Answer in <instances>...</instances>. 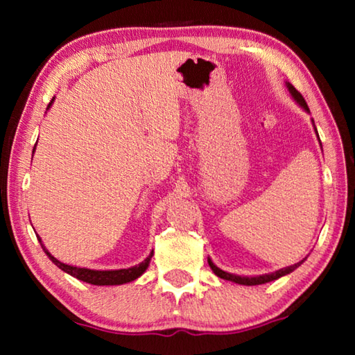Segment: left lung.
Here are the masks:
<instances>
[{
	"label": "left lung",
	"mask_w": 355,
	"mask_h": 355,
	"mask_svg": "<svg viewBox=\"0 0 355 355\" xmlns=\"http://www.w3.org/2000/svg\"><path fill=\"white\" fill-rule=\"evenodd\" d=\"M285 84H286L288 92H290V95H291V98H293L294 101H296V103H297L300 107H302V110H304L305 112H309V114H310L309 106H307V103H305V100H304L302 95H300V94L296 91V89H294L293 84H290V83H285ZM311 123H313L315 133H316V136H318V141H320V135H318V131H316V127H315L313 119H311ZM320 144H321V141H320ZM305 260H307V257L302 258V260H300L299 263H294V264H291V266L282 268V269H279V271L271 272V274L255 275V277H248V275H236V274H232V272L222 271L220 268L216 266V264L211 261V258H208V264H209V268L213 269V272H214L216 275H218V277H220V279H224V280H230V282H235V284H238V285L254 286V285H263V284H268V282H272V280H277V279H280V277H284V275L290 274V272H293V271H294V269L299 268L300 264H302Z\"/></svg>",
	"instance_id": "left-lung-1"
}]
</instances>
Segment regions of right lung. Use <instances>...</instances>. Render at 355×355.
<instances>
[{"instance_id": "right-lung-1", "label": "right lung", "mask_w": 355, "mask_h": 355, "mask_svg": "<svg viewBox=\"0 0 355 355\" xmlns=\"http://www.w3.org/2000/svg\"><path fill=\"white\" fill-rule=\"evenodd\" d=\"M53 101H55V97L51 98L50 105H48L46 111L50 110ZM35 150V147H34ZM33 150V152H34ZM39 243L42 245V249H44L45 254L48 255V258L56 264L59 269H62L64 272L70 274L71 277H75L81 282H86V284H91V285H98V286H103V285H123V284H128V282H133L137 277H141V275L147 271L150 260H152V255H153V250L150 252V255L144 260L142 263L136 264V266H131L128 269H110V271H97V269H87V268H78V266H71V264H65L62 261H59L58 258L53 257L48 249L42 243L40 236L37 235Z\"/></svg>"}]
</instances>
